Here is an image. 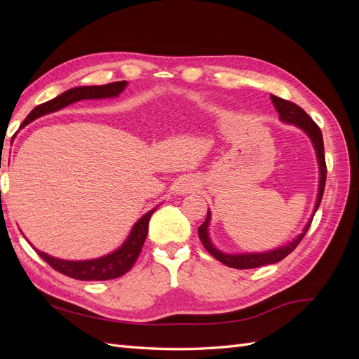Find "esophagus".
<instances>
[{
  "label": "esophagus",
  "instance_id": "esophagus-1",
  "mask_svg": "<svg viewBox=\"0 0 359 359\" xmlns=\"http://www.w3.org/2000/svg\"><path fill=\"white\" fill-rule=\"evenodd\" d=\"M196 187H198L196 181H193L191 178H182V180H180L177 182V193L187 194V193H190L193 190H196Z\"/></svg>",
  "mask_w": 359,
  "mask_h": 359
}]
</instances>
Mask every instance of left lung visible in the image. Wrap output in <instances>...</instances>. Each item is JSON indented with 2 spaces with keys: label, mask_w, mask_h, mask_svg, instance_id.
<instances>
[{
  "label": "left lung",
  "mask_w": 359,
  "mask_h": 359,
  "mask_svg": "<svg viewBox=\"0 0 359 359\" xmlns=\"http://www.w3.org/2000/svg\"><path fill=\"white\" fill-rule=\"evenodd\" d=\"M271 100H273L277 112L280 114V119H283L285 123H290L295 124L298 127H301L304 132H306L311 142L316 148L318 153V160H319V166H320V184H319V196H318V202H316V210L318 211L322 196H323V190H325V182H327V161H325V149H323V137H322V132L319 126L313 121V119L309 116V114L299 107L298 104L292 103L289 100L280 99L277 95H271ZM313 219L310 220V223L307 224L304 232L297 238L295 241L289 243L285 247H280L277 250H273V252L268 253H250V255H224L219 250L214 248V245L211 244L210 238H208V227L210 223V211L208 215H206L205 222L199 226V238L203 244V247L206 248L211 256H214L217 260H220L222 264L231 266V268H236V269H252V268H257V266H264V265H269V264H277L280 260H283L287 255H290L293 250L298 247V244L302 241V238L306 236L307 231L310 229Z\"/></svg>",
  "instance_id": "obj_1"
}]
</instances>
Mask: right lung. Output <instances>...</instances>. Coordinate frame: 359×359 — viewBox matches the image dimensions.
Returning <instances> with one entry per match:
<instances>
[{
	"label": "right lung",
	"instance_id": "add662e5",
	"mask_svg": "<svg viewBox=\"0 0 359 359\" xmlns=\"http://www.w3.org/2000/svg\"><path fill=\"white\" fill-rule=\"evenodd\" d=\"M126 85H127L126 81H119V82H112L106 85L76 86V88L62 93L61 95L55 97V99L36 106L24 119L22 127L31 121H34V119L39 116L60 111L62 107H66L74 102H79L83 99H104V97H115L126 88ZM154 211L156 208L147 212L142 219L133 226V231L130 232L127 241L121 248H118L116 252L107 255L104 257L73 262V260H62V259L52 257L46 253L39 252V250H36V252L48 265H50L53 269L58 271V273L76 280L103 281V280L118 278L124 276L127 271L132 269L136 259L139 257L140 250H142L145 238L148 235V222Z\"/></svg>",
	"mask_w": 359,
	"mask_h": 359
}]
</instances>
